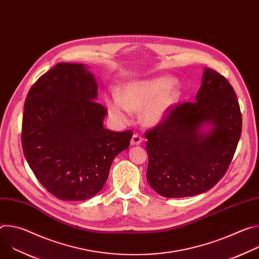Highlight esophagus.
Returning <instances> with one entry per match:
<instances>
[{"label": "esophagus", "instance_id": "esophagus-1", "mask_svg": "<svg viewBox=\"0 0 259 259\" xmlns=\"http://www.w3.org/2000/svg\"><path fill=\"white\" fill-rule=\"evenodd\" d=\"M142 140H143V138L139 134L135 133V134H133V136L131 138V144L132 145H138L142 142Z\"/></svg>", "mask_w": 259, "mask_h": 259}]
</instances>
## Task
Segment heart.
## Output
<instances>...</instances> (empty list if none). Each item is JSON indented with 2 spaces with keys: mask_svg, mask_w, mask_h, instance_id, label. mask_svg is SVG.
I'll list each match as a JSON object with an SVG mask.
<instances>
[{
  "mask_svg": "<svg viewBox=\"0 0 259 259\" xmlns=\"http://www.w3.org/2000/svg\"><path fill=\"white\" fill-rule=\"evenodd\" d=\"M170 77H158L128 83L119 94L113 92L105 99L108 113L116 122L127 124L132 110L141 112L146 125L156 126L167 117L176 102L178 92Z\"/></svg>",
  "mask_w": 259,
  "mask_h": 259,
  "instance_id": "heart-1",
  "label": "heart"
}]
</instances>
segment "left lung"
<instances>
[{
  "label": "left lung",
  "mask_w": 259,
  "mask_h": 259,
  "mask_svg": "<svg viewBox=\"0 0 259 259\" xmlns=\"http://www.w3.org/2000/svg\"><path fill=\"white\" fill-rule=\"evenodd\" d=\"M204 126H210L203 131ZM242 132L234 88L206 67L196 101L173 106L165 120L145 132L146 178L165 198L192 197L212 189L226 174Z\"/></svg>",
  "instance_id": "8db88e82"
}]
</instances>
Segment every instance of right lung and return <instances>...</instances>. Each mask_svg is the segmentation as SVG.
Instances as JSON below:
<instances>
[{"label":"right lung","instance_id":"1","mask_svg":"<svg viewBox=\"0 0 259 259\" xmlns=\"http://www.w3.org/2000/svg\"><path fill=\"white\" fill-rule=\"evenodd\" d=\"M97 83L81 63H57L26 96L21 142L42 186L62 201L94 197L114 159L128 149L132 132L103 127L106 108L96 101Z\"/></svg>","mask_w":259,"mask_h":259}]
</instances>
